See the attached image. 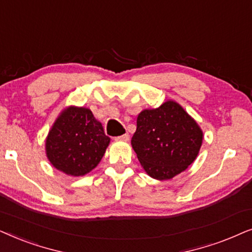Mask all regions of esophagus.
<instances>
[{
  "label": "esophagus",
  "mask_w": 252,
  "mask_h": 252,
  "mask_svg": "<svg viewBox=\"0 0 252 252\" xmlns=\"http://www.w3.org/2000/svg\"><path fill=\"white\" fill-rule=\"evenodd\" d=\"M116 139H119V140H124V142H128V140L130 139V136H129V133H124V135H122V136L116 137Z\"/></svg>",
  "instance_id": "34e87169"
}]
</instances>
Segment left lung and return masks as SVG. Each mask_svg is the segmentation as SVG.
Wrapping results in <instances>:
<instances>
[{
  "label": "left lung",
  "mask_w": 252,
  "mask_h": 252,
  "mask_svg": "<svg viewBox=\"0 0 252 252\" xmlns=\"http://www.w3.org/2000/svg\"><path fill=\"white\" fill-rule=\"evenodd\" d=\"M202 142L196 121L179 103L167 101L139 114L131 145L151 177L169 180L193 162Z\"/></svg>",
  "instance_id": "left-lung-1"
}]
</instances>
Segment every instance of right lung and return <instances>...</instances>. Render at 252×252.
Here are the masks:
<instances>
[{"label":"right lung","instance_id":"right-lung-1","mask_svg":"<svg viewBox=\"0 0 252 252\" xmlns=\"http://www.w3.org/2000/svg\"><path fill=\"white\" fill-rule=\"evenodd\" d=\"M109 140L91 110L70 107L59 116L49 131L47 157L59 170L82 176L98 166Z\"/></svg>","mask_w":252,"mask_h":252}]
</instances>
